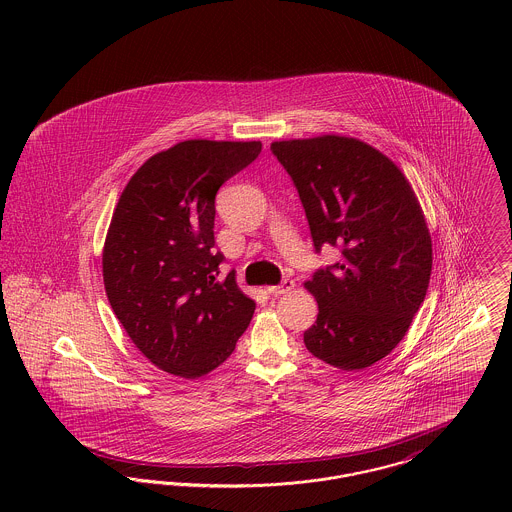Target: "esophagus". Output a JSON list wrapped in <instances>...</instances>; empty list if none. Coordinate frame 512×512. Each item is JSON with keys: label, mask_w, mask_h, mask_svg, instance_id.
<instances>
[{"label": "esophagus", "mask_w": 512, "mask_h": 512, "mask_svg": "<svg viewBox=\"0 0 512 512\" xmlns=\"http://www.w3.org/2000/svg\"><path fill=\"white\" fill-rule=\"evenodd\" d=\"M293 280H284L280 286H270V288H266V292L270 293V295H282V293L292 292L293 290Z\"/></svg>", "instance_id": "esophagus-1"}]
</instances>
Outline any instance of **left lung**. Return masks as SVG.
<instances>
[{
    "instance_id": "1",
    "label": "left lung",
    "mask_w": 512,
    "mask_h": 512,
    "mask_svg": "<svg viewBox=\"0 0 512 512\" xmlns=\"http://www.w3.org/2000/svg\"><path fill=\"white\" fill-rule=\"evenodd\" d=\"M309 222L313 246H337V264L303 286L319 305L307 351L341 370L384 359L406 335L432 274V236L398 165L357 138L274 142Z\"/></svg>"
}]
</instances>
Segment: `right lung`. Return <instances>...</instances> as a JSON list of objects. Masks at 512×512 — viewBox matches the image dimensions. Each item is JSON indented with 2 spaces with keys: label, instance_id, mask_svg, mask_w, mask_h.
Wrapping results in <instances>:
<instances>
[{
  "label": "right lung",
  "instance_id": "1",
  "mask_svg": "<svg viewBox=\"0 0 512 512\" xmlns=\"http://www.w3.org/2000/svg\"><path fill=\"white\" fill-rule=\"evenodd\" d=\"M260 142L187 140L151 155L114 209L102 250L108 301L153 365L199 378L222 365L250 325L254 299L215 250V197Z\"/></svg>",
  "mask_w": 512,
  "mask_h": 512
}]
</instances>
